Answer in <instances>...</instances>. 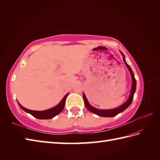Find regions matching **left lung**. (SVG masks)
Returning <instances> with one entry per match:
<instances>
[{
    "mask_svg": "<svg viewBox=\"0 0 160 160\" xmlns=\"http://www.w3.org/2000/svg\"><path fill=\"white\" fill-rule=\"evenodd\" d=\"M122 59H123V61L125 62V65L127 66V68H128L129 72L131 73V78H132V86H131V93H130V96H129V98H128V100H127L125 103L122 104L121 106H120L118 108H116V109H108V110H104V109H96L93 107H92V106L89 104V102H88L87 98L86 97V96L83 94V101H84V103L85 105H86V108L90 111L91 112L95 113V114H97L99 116H102V117H113V116H115L117 114H118L119 113L123 112L124 110L126 109L127 108L129 107V106L131 105V102L133 101V95L135 93V91H136V80L135 79V77H134V74L132 70L130 68V66L127 64L126 63L125 60V56H124L123 53L122 52Z\"/></svg>",
    "mask_w": 160,
    "mask_h": 160,
    "instance_id": "1",
    "label": "left lung"
}]
</instances>
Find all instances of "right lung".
Instances as JSON below:
<instances>
[{
  "label": "right lung",
  "mask_w": 160,
  "mask_h": 160,
  "mask_svg": "<svg viewBox=\"0 0 160 160\" xmlns=\"http://www.w3.org/2000/svg\"><path fill=\"white\" fill-rule=\"evenodd\" d=\"M68 94H66L65 97L63 98L62 101L60 102L58 105L55 106V108H52L51 109H49L47 110H44V111H34V110H30L22 107L19 102H18V103L21 109H22L24 111H25L27 113H29L30 114L34 116L35 118H38V119H50L53 118V117H55L58 114H59V113L62 111L63 109L64 108L65 103H66V99L67 97H68Z\"/></svg>",
  "instance_id": "1"
}]
</instances>
